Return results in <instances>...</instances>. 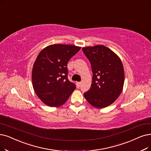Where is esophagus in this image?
Wrapping results in <instances>:
<instances>
[{"mask_svg":"<svg viewBox=\"0 0 151 151\" xmlns=\"http://www.w3.org/2000/svg\"><path fill=\"white\" fill-rule=\"evenodd\" d=\"M76 86H77V88H79L81 86V82H77L76 83Z\"/></svg>","mask_w":151,"mask_h":151,"instance_id":"esophagus-1","label":"esophagus"}]
</instances>
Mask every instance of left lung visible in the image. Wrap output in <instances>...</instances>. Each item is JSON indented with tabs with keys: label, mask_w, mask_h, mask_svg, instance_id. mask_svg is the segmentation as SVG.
<instances>
[{
	"label": "left lung",
	"mask_w": 151,
	"mask_h": 151,
	"mask_svg": "<svg viewBox=\"0 0 151 151\" xmlns=\"http://www.w3.org/2000/svg\"><path fill=\"white\" fill-rule=\"evenodd\" d=\"M82 51L89 60L93 73L91 87L83 95L94 107L109 106L123 90L124 72L121 59L104 45L84 47Z\"/></svg>",
	"instance_id": "left-lung-1"
}]
</instances>
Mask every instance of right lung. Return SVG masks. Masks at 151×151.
<instances>
[{"mask_svg":"<svg viewBox=\"0 0 151 151\" xmlns=\"http://www.w3.org/2000/svg\"><path fill=\"white\" fill-rule=\"evenodd\" d=\"M81 49L69 45L55 44L42 50L32 70V83L39 99L50 106H59L76 89L68 79V63Z\"/></svg>","mask_w":151,"mask_h":151,"instance_id":"1","label":"right lung"}]
</instances>
